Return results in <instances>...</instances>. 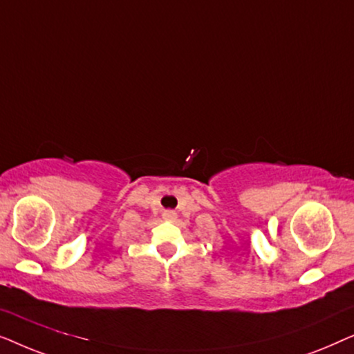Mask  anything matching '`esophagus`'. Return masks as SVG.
<instances>
[{
	"mask_svg": "<svg viewBox=\"0 0 354 354\" xmlns=\"http://www.w3.org/2000/svg\"><path fill=\"white\" fill-rule=\"evenodd\" d=\"M177 217V214L174 211H166L164 212V219H167V221H174Z\"/></svg>",
	"mask_w": 354,
	"mask_h": 354,
	"instance_id": "esophagus-1",
	"label": "esophagus"
}]
</instances>
